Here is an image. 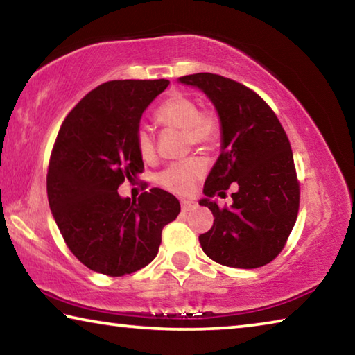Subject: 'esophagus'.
I'll use <instances>...</instances> for the list:
<instances>
[{"instance_id": "34e87169", "label": "esophagus", "mask_w": 355, "mask_h": 355, "mask_svg": "<svg viewBox=\"0 0 355 355\" xmlns=\"http://www.w3.org/2000/svg\"><path fill=\"white\" fill-rule=\"evenodd\" d=\"M180 203H182V211H189V209L196 208V202L192 200H182Z\"/></svg>"}]
</instances>
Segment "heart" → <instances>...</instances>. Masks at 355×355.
<instances>
[{
	"mask_svg": "<svg viewBox=\"0 0 355 355\" xmlns=\"http://www.w3.org/2000/svg\"><path fill=\"white\" fill-rule=\"evenodd\" d=\"M156 122L166 128L183 131L186 144L211 148L219 141L220 125L213 112H202L194 98L184 94H175L167 98L155 114ZM137 152L144 159L155 156V139L152 131L141 127L136 133ZM205 173V163L200 158L191 156L178 163H173L158 175V184L178 196L192 192L197 180Z\"/></svg>",
	"mask_w": 355,
	"mask_h": 355,
	"instance_id": "obj_1",
	"label": "heart"
}]
</instances>
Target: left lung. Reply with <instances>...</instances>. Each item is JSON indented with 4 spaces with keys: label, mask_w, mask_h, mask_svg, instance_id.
Segmentation results:
<instances>
[{
    "label": "left lung",
    "mask_w": 355,
    "mask_h": 355,
    "mask_svg": "<svg viewBox=\"0 0 355 355\" xmlns=\"http://www.w3.org/2000/svg\"><path fill=\"white\" fill-rule=\"evenodd\" d=\"M207 95L220 123V153L203 186L199 205L214 216L199 236L205 254L224 266L254 269L272 261L284 249L299 209V183L293 152L271 107L233 80L213 73L178 78ZM236 187L232 205L212 200Z\"/></svg>",
    "instance_id": "1"
}]
</instances>
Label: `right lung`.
I'll list each match as a JSON object with an SVG mask.
<instances>
[{"instance_id": "add662e5", "label": "right lung", "mask_w": 355, "mask_h": 355, "mask_svg": "<svg viewBox=\"0 0 355 355\" xmlns=\"http://www.w3.org/2000/svg\"><path fill=\"white\" fill-rule=\"evenodd\" d=\"M169 80L107 81L65 117L46 175L48 202L69 249L95 272L120 277L153 260L180 202L152 188L137 200L119 186L139 178L136 133L144 111Z\"/></svg>"}]
</instances>
